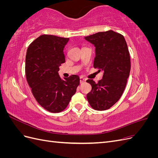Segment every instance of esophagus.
Instances as JSON below:
<instances>
[{
  "instance_id": "esophagus-1",
  "label": "esophagus",
  "mask_w": 158,
  "mask_h": 158,
  "mask_svg": "<svg viewBox=\"0 0 158 158\" xmlns=\"http://www.w3.org/2000/svg\"><path fill=\"white\" fill-rule=\"evenodd\" d=\"M85 80H85L84 78L82 77V76H81V77H80V84H82L83 82H85Z\"/></svg>"
}]
</instances>
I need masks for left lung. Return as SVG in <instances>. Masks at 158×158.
<instances>
[{
    "label": "left lung",
    "mask_w": 158,
    "mask_h": 158,
    "mask_svg": "<svg viewBox=\"0 0 158 158\" xmlns=\"http://www.w3.org/2000/svg\"><path fill=\"white\" fill-rule=\"evenodd\" d=\"M95 47L94 67L103 71V78L92 85L87 99L94 109L104 111L111 107L121 98L125 89L131 70V59L125 37L109 30L84 37Z\"/></svg>",
    "instance_id": "obj_1"
}]
</instances>
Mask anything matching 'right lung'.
<instances>
[{"instance_id": "1", "label": "right lung", "mask_w": 158, "mask_h": 158, "mask_svg": "<svg viewBox=\"0 0 158 158\" xmlns=\"http://www.w3.org/2000/svg\"><path fill=\"white\" fill-rule=\"evenodd\" d=\"M69 38L41 35L28 47L26 76L32 94L40 106L51 113L63 111L80 84L77 75L62 79L59 66L64 63L63 49Z\"/></svg>"}]
</instances>
